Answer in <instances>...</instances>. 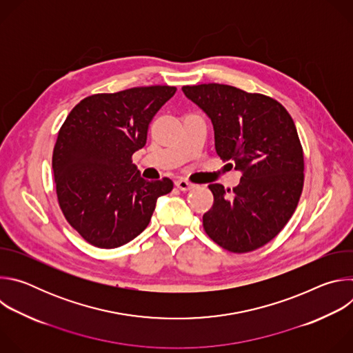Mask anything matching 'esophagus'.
<instances>
[{
  "instance_id": "1",
  "label": "esophagus",
  "mask_w": 353,
  "mask_h": 353,
  "mask_svg": "<svg viewBox=\"0 0 353 353\" xmlns=\"http://www.w3.org/2000/svg\"><path fill=\"white\" fill-rule=\"evenodd\" d=\"M176 187L180 188L181 191H188V190H192L195 185L187 180H177L176 181Z\"/></svg>"
}]
</instances>
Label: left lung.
Listing matches in <instances>:
<instances>
[{
  "instance_id": "8db88e82",
  "label": "left lung",
  "mask_w": 353,
  "mask_h": 353,
  "mask_svg": "<svg viewBox=\"0 0 353 353\" xmlns=\"http://www.w3.org/2000/svg\"><path fill=\"white\" fill-rule=\"evenodd\" d=\"M212 121L218 157L241 172L233 191L210 184L214 205L207 234L232 253L271 241L293 215L305 181L303 149L286 109L275 99L221 83L183 86Z\"/></svg>"
}]
</instances>
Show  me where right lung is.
Returning a JSON list of instances; mask_svg holds the SVG:
<instances>
[{"mask_svg": "<svg viewBox=\"0 0 353 353\" xmlns=\"http://www.w3.org/2000/svg\"><path fill=\"white\" fill-rule=\"evenodd\" d=\"M174 86H141L85 97L61 125L53 150L60 208L92 245L120 247L145 230L168 177L148 181L132 163L148 127L176 93Z\"/></svg>", "mask_w": 353, "mask_h": 353, "instance_id": "add662e5", "label": "right lung"}]
</instances>
